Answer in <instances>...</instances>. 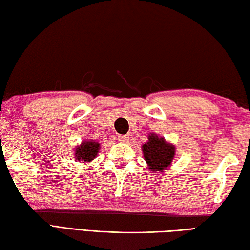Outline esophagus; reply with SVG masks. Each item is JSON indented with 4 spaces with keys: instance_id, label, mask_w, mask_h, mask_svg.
<instances>
[{
    "instance_id": "34e87169",
    "label": "esophagus",
    "mask_w": 250,
    "mask_h": 250,
    "mask_svg": "<svg viewBox=\"0 0 250 250\" xmlns=\"http://www.w3.org/2000/svg\"><path fill=\"white\" fill-rule=\"evenodd\" d=\"M118 140L120 142H128L129 141V136L128 135H118Z\"/></svg>"
}]
</instances>
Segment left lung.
<instances>
[{"label": "left lung", "mask_w": 250, "mask_h": 250, "mask_svg": "<svg viewBox=\"0 0 250 250\" xmlns=\"http://www.w3.org/2000/svg\"><path fill=\"white\" fill-rule=\"evenodd\" d=\"M144 159L150 171L163 172L172 163L175 155L174 145L154 133L148 135V141L142 145Z\"/></svg>", "instance_id": "left-lung-1"}]
</instances>
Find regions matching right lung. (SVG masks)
I'll list each match as a JSON object with an SVG mask.
<instances>
[{"mask_svg":"<svg viewBox=\"0 0 250 250\" xmlns=\"http://www.w3.org/2000/svg\"><path fill=\"white\" fill-rule=\"evenodd\" d=\"M100 143L95 141H83L75 149L76 159L80 163H91L100 150Z\"/></svg>","mask_w":250,"mask_h":250,"instance_id":"add662e5","label":"right lung"}]
</instances>
